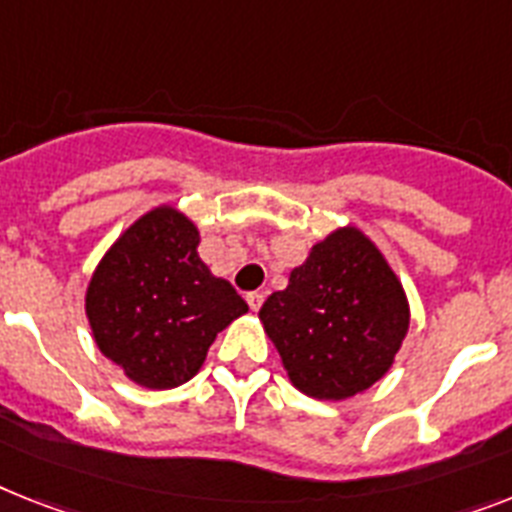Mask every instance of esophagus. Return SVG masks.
<instances>
[{
    "label": "esophagus",
    "mask_w": 512,
    "mask_h": 512,
    "mask_svg": "<svg viewBox=\"0 0 512 512\" xmlns=\"http://www.w3.org/2000/svg\"><path fill=\"white\" fill-rule=\"evenodd\" d=\"M246 303H248V308H251V311H259L261 303H264V293H259V290H256V293H248Z\"/></svg>",
    "instance_id": "1"
}]
</instances>
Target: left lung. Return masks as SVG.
<instances>
[{
    "label": "left lung",
    "instance_id": "left-lung-1",
    "mask_svg": "<svg viewBox=\"0 0 512 512\" xmlns=\"http://www.w3.org/2000/svg\"><path fill=\"white\" fill-rule=\"evenodd\" d=\"M259 322L295 390L337 403L392 369L411 303L377 243L345 225L311 246L285 290L266 298Z\"/></svg>",
    "mask_w": 512,
    "mask_h": 512
}]
</instances>
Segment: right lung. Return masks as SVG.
<instances>
[{
  "label": "right lung",
  "instance_id": "1",
  "mask_svg": "<svg viewBox=\"0 0 512 512\" xmlns=\"http://www.w3.org/2000/svg\"><path fill=\"white\" fill-rule=\"evenodd\" d=\"M201 232L175 204H159L120 232L86 287L96 348L146 390L198 374L211 342L246 314V301L198 256Z\"/></svg>",
  "mask_w": 512,
  "mask_h": 512
}]
</instances>
